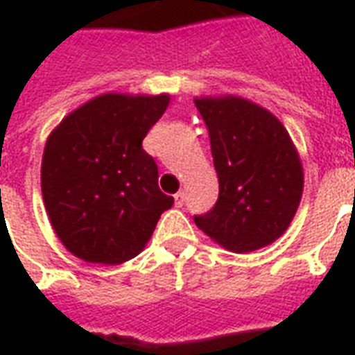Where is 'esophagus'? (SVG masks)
<instances>
[{
  "mask_svg": "<svg viewBox=\"0 0 355 355\" xmlns=\"http://www.w3.org/2000/svg\"><path fill=\"white\" fill-rule=\"evenodd\" d=\"M184 202H186V195H184V191L175 193V206H177V208H182Z\"/></svg>",
  "mask_w": 355,
  "mask_h": 355,
  "instance_id": "34e87169",
  "label": "esophagus"
}]
</instances>
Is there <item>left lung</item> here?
<instances>
[{
	"instance_id": "left-lung-1",
	"label": "left lung",
	"mask_w": 355,
	"mask_h": 355,
	"mask_svg": "<svg viewBox=\"0 0 355 355\" xmlns=\"http://www.w3.org/2000/svg\"><path fill=\"white\" fill-rule=\"evenodd\" d=\"M210 134L219 199L195 225L232 252L276 241L302 199L304 171L291 136L275 114L237 96L195 97Z\"/></svg>"
}]
</instances>
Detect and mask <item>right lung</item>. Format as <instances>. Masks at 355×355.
<instances>
[{"instance_id": "add662e5", "label": "right lung", "mask_w": 355, "mask_h": 355, "mask_svg": "<svg viewBox=\"0 0 355 355\" xmlns=\"http://www.w3.org/2000/svg\"><path fill=\"white\" fill-rule=\"evenodd\" d=\"M169 96L103 94L69 112L47 136L42 197L57 237L88 263L138 256L173 206L141 141Z\"/></svg>"}]
</instances>
